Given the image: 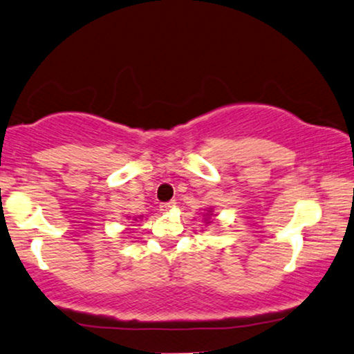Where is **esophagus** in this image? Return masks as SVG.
I'll use <instances>...</instances> for the list:
<instances>
[{
  "instance_id": "34e87169",
  "label": "esophagus",
  "mask_w": 354,
  "mask_h": 354,
  "mask_svg": "<svg viewBox=\"0 0 354 354\" xmlns=\"http://www.w3.org/2000/svg\"><path fill=\"white\" fill-rule=\"evenodd\" d=\"M174 201H169V203H162L160 204V210H163V212H167V210H171L174 207Z\"/></svg>"
}]
</instances>
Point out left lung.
<instances>
[{"mask_svg": "<svg viewBox=\"0 0 354 354\" xmlns=\"http://www.w3.org/2000/svg\"><path fill=\"white\" fill-rule=\"evenodd\" d=\"M207 216H209V214H207Z\"/></svg>", "mask_w": 354, "mask_h": 354, "instance_id": "1", "label": "left lung"}]
</instances>
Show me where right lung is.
Listing matches in <instances>:
<instances>
[{"label": "right lung", "mask_w": 354, "mask_h": 354, "mask_svg": "<svg viewBox=\"0 0 354 354\" xmlns=\"http://www.w3.org/2000/svg\"><path fill=\"white\" fill-rule=\"evenodd\" d=\"M136 221H137V218H136Z\"/></svg>", "instance_id": "obj_1"}]
</instances>
